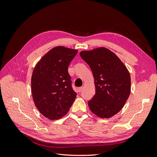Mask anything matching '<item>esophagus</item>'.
I'll return each mask as SVG.
<instances>
[{"label":"esophagus","mask_w":157,"mask_h":157,"mask_svg":"<svg viewBox=\"0 0 157 157\" xmlns=\"http://www.w3.org/2000/svg\"><path fill=\"white\" fill-rule=\"evenodd\" d=\"M82 87H78V92H81V91H82Z\"/></svg>","instance_id":"34e87169"}]
</instances>
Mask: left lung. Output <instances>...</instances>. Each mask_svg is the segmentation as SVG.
<instances>
[{"mask_svg":"<svg viewBox=\"0 0 157 157\" xmlns=\"http://www.w3.org/2000/svg\"><path fill=\"white\" fill-rule=\"evenodd\" d=\"M80 56L90 67L94 78L96 92L88 105L92 113L109 118L121 110L130 94L128 70L110 50L100 47L82 51Z\"/></svg>","mask_w":157,"mask_h":157,"instance_id":"1","label":"left lung"}]
</instances>
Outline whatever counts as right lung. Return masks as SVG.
Here are the masks:
<instances>
[{
  "mask_svg": "<svg viewBox=\"0 0 157 157\" xmlns=\"http://www.w3.org/2000/svg\"><path fill=\"white\" fill-rule=\"evenodd\" d=\"M77 52L61 46L54 47L33 70L31 88L34 104L41 114L51 120L65 116L76 98L68 69Z\"/></svg>",
  "mask_w": 157,
  "mask_h": 157,
  "instance_id": "1",
  "label": "right lung"
}]
</instances>
